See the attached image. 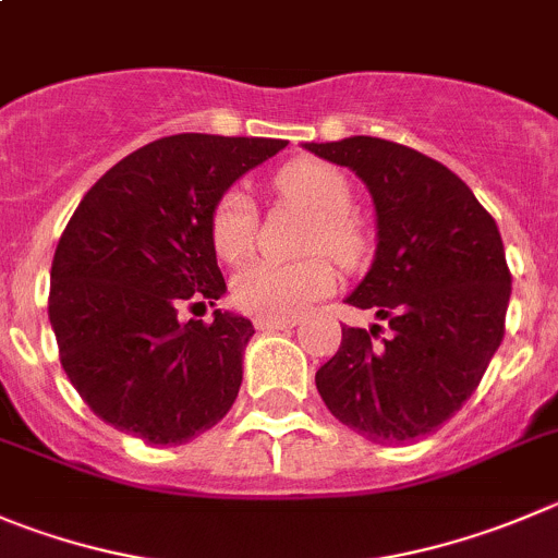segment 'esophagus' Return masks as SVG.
Here are the masks:
<instances>
[{
  "mask_svg": "<svg viewBox=\"0 0 558 558\" xmlns=\"http://www.w3.org/2000/svg\"><path fill=\"white\" fill-rule=\"evenodd\" d=\"M296 319H255V327L264 332L269 330H286V327H294Z\"/></svg>",
  "mask_w": 558,
  "mask_h": 558,
  "instance_id": "34e87169",
  "label": "esophagus"
}]
</instances>
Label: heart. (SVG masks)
Listing matches in <instances>:
<instances>
[{"mask_svg": "<svg viewBox=\"0 0 558 558\" xmlns=\"http://www.w3.org/2000/svg\"><path fill=\"white\" fill-rule=\"evenodd\" d=\"M278 192L314 215L311 247L325 250L338 264H357L366 253V236L352 220V192L347 179L325 161H294L278 175ZM255 206L247 192L231 190L217 201L211 215V242L220 258L239 262L253 247ZM336 272L325 258H305L296 264L250 262L233 275V300L258 319H291L311 303L330 294Z\"/></svg>", "mask_w": 558, "mask_h": 558, "instance_id": "1", "label": "heart"}]
</instances>
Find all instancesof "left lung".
Wrapping results in <instances>:
<instances>
[{
    "mask_svg": "<svg viewBox=\"0 0 558 558\" xmlns=\"http://www.w3.org/2000/svg\"><path fill=\"white\" fill-rule=\"evenodd\" d=\"M350 168L377 215V250L347 303L379 325L341 327L316 388L341 424L372 444L429 435L471 399L501 347L512 275L501 233L446 165L379 137L305 143Z\"/></svg>",
    "mask_w": 558,
    "mask_h": 558,
    "instance_id": "obj_1",
    "label": "left lung"
}]
</instances>
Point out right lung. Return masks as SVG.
<instances>
[{"mask_svg":"<svg viewBox=\"0 0 558 558\" xmlns=\"http://www.w3.org/2000/svg\"><path fill=\"white\" fill-rule=\"evenodd\" d=\"M286 140L173 134L143 145L87 190L51 262L49 322L87 408L145 444H186L231 410L253 322L190 305L226 294L215 206Z\"/></svg>","mask_w":558,"mask_h":558,"instance_id":"1","label":"right lung"}]
</instances>
